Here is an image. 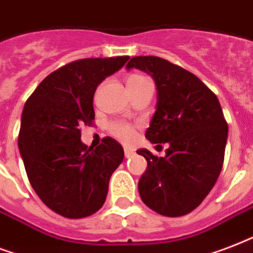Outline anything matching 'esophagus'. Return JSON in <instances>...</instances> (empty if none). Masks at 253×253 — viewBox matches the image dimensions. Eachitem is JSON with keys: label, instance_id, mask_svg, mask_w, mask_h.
I'll return each instance as SVG.
<instances>
[{"label": "esophagus", "instance_id": "34e87169", "mask_svg": "<svg viewBox=\"0 0 253 253\" xmlns=\"http://www.w3.org/2000/svg\"><path fill=\"white\" fill-rule=\"evenodd\" d=\"M124 154H125V157H126V158H130L133 154H134V150H133V149L125 148L124 149Z\"/></svg>", "mask_w": 253, "mask_h": 253}]
</instances>
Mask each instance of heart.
Here are the masks:
<instances>
[{
    "label": "heart",
    "instance_id": "b5f03b06",
    "mask_svg": "<svg viewBox=\"0 0 253 253\" xmlns=\"http://www.w3.org/2000/svg\"><path fill=\"white\" fill-rule=\"evenodd\" d=\"M142 79H146L141 75H132L128 79V84L136 83ZM109 133L112 134L115 138L120 140L121 142L129 144L136 138V128L132 124H128L125 121H113L109 124Z\"/></svg>",
    "mask_w": 253,
    "mask_h": 253
}]
</instances>
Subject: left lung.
Returning <instances> with one entry per match:
<instances>
[{"instance_id": "obj_1", "label": "left lung", "mask_w": 253, "mask_h": 253, "mask_svg": "<svg viewBox=\"0 0 253 253\" xmlns=\"http://www.w3.org/2000/svg\"><path fill=\"white\" fill-rule=\"evenodd\" d=\"M126 68L156 82L157 105L145 137L169 144L165 157L137 150L148 161L138 181L141 199L165 216L189 214L214 187L224 161L228 125L218 97L194 74L158 56H134Z\"/></svg>"}]
</instances>
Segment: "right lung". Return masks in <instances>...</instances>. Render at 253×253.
Masks as SVG:
<instances>
[{"instance_id":"obj_1","label":"right lung","mask_w":253,"mask_h":253,"mask_svg":"<svg viewBox=\"0 0 253 253\" xmlns=\"http://www.w3.org/2000/svg\"><path fill=\"white\" fill-rule=\"evenodd\" d=\"M129 56L87 58L66 64L41 82L22 111L18 148L27 178L41 201L64 218L99 211L124 149L111 137L97 148L80 140V126L95 119L93 95Z\"/></svg>"}]
</instances>
